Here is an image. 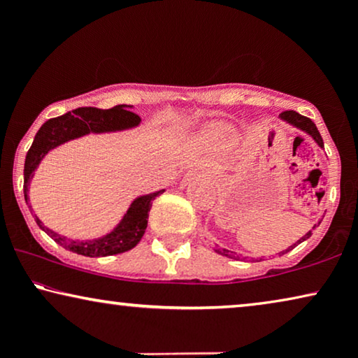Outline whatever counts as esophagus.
I'll use <instances>...</instances> for the list:
<instances>
[{"label":"esophagus","mask_w":358,"mask_h":358,"mask_svg":"<svg viewBox=\"0 0 358 358\" xmlns=\"http://www.w3.org/2000/svg\"><path fill=\"white\" fill-rule=\"evenodd\" d=\"M195 173H197V171H189V173L184 176V179H182V182H180V185H185V184H187V182H189V180L194 178V176H195Z\"/></svg>","instance_id":"obj_1"}]
</instances>
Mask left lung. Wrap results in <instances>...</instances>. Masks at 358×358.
<instances>
[{
  "label": "left lung",
  "mask_w": 358,
  "mask_h": 358,
  "mask_svg": "<svg viewBox=\"0 0 358 358\" xmlns=\"http://www.w3.org/2000/svg\"><path fill=\"white\" fill-rule=\"evenodd\" d=\"M278 117H280V120L287 122L288 125L295 127V129L301 130V131H305V134L310 135L311 138L315 140L316 143L321 146V148H322V146H324V141H322L321 135H320V131H317L316 125H315V122H313L311 119H308V117L301 115V114H298V112H295V110H285V112H282V114L278 115ZM320 223H321V222H317V227H320ZM310 236H311V231H308V233L305 234V236H301L300 239H298V241H296L295 244H292V246H290V248H287L285 251H280V252H278V256H283V254H285V252L292 251L293 248L298 246V244L303 243V241H306V239L310 238ZM215 252L222 254V256L231 257V259H239V256H236V254L231 252V251H227V249H220V248H215ZM243 259H246V257H243Z\"/></svg>",
  "instance_id": "left-lung-1"
}]
</instances>
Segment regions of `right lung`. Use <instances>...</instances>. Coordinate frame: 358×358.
<instances>
[{
  "instance_id": "add662e5",
  "label": "right lung",
  "mask_w": 358,
  "mask_h": 358,
  "mask_svg": "<svg viewBox=\"0 0 358 358\" xmlns=\"http://www.w3.org/2000/svg\"><path fill=\"white\" fill-rule=\"evenodd\" d=\"M130 110L131 106L125 104L115 106L107 110L96 109V107H80V109L47 120L38 129L32 146L26 155V163H24V199H26V203L29 205V187H31L34 176H36L38 164L45 158L48 151L90 134H114V131L135 129V127L140 125L141 119ZM163 192L164 189H161L134 199V202L130 203V207L127 208L124 217L120 218V222L115 224L114 229L94 239L66 238L45 227L37 218V215H34V217H36V222L42 231H45L53 241L68 249V251L81 254V256L86 257L114 256V254L129 251V249L135 248L140 243V239L145 234L146 224H148V212L151 203Z\"/></svg>"
}]
</instances>
